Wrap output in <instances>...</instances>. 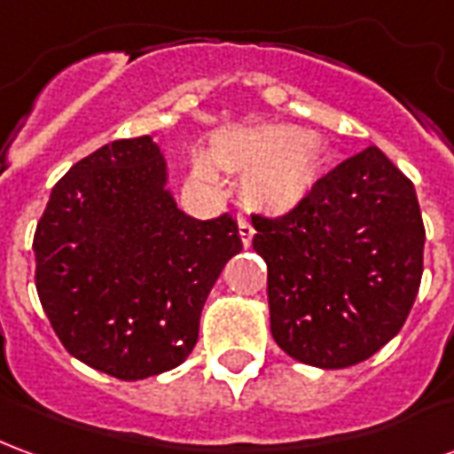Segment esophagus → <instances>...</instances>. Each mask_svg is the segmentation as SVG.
Returning <instances> with one entry per match:
<instances>
[{
    "label": "esophagus",
    "instance_id": "esophagus-1",
    "mask_svg": "<svg viewBox=\"0 0 454 454\" xmlns=\"http://www.w3.org/2000/svg\"><path fill=\"white\" fill-rule=\"evenodd\" d=\"M238 233H240V240H243V246H250V243H253L255 228H253V223H250L246 216H238Z\"/></svg>",
    "mask_w": 454,
    "mask_h": 454
}]
</instances>
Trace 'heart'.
I'll list each match as a JSON object with an SVG mask.
<instances>
[{
	"label": "heart",
	"mask_w": 454,
	"mask_h": 454,
	"mask_svg": "<svg viewBox=\"0 0 454 454\" xmlns=\"http://www.w3.org/2000/svg\"><path fill=\"white\" fill-rule=\"evenodd\" d=\"M208 155L218 168L243 175V199L265 214H289L314 194L321 177V140L311 130L286 123L228 129L211 140ZM199 182L218 184L207 155L192 160Z\"/></svg>",
	"instance_id": "heart-1"
}]
</instances>
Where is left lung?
Listing matches in <instances>:
<instances>
[{"mask_svg": "<svg viewBox=\"0 0 454 454\" xmlns=\"http://www.w3.org/2000/svg\"><path fill=\"white\" fill-rule=\"evenodd\" d=\"M267 262L270 328L294 360L342 370L406 324L423 275L426 228L416 189L380 148L318 179L301 207L253 214Z\"/></svg>", "mask_w": 454, "mask_h": 454, "instance_id": "left-lung-1", "label": "left lung"}]
</instances>
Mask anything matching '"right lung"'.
<instances>
[{
  "mask_svg": "<svg viewBox=\"0 0 454 454\" xmlns=\"http://www.w3.org/2000/svg\"><path fill=\"white\" fill-rule=\"evenodd\" d=\"M150 136L67 169L35 226V289L65 350L136 381L187 360L211 286L240 253L231 214L199 221L165 189Z\"/></svg>",
  "mask_w": 454,
  "mask_h": 454,
  "instance_id": "add662e5",
  "label": "right lung"
}]
</instances>
